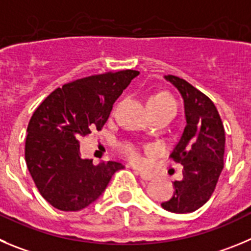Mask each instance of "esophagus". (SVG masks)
<instances>
[{
	"mask_svg": "<svg viewBox=\"0 0 251 251\" xmlns=\"http://www.w3.org/2000/svg\"><path fill=\"white\" fill-rule=\"evenodd\" d=\"M135 173L139 176L140 178L144 179V181H151V179L153 178V176L152 175H150V173H146V172H141V171H135Z\"/></svg>",
	"mask_w": 251,
	"mask_h": 251,
	"instance_id": "obj_1",
	"label": "esophagus"
}]
</instances>
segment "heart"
<instances>
[{
	"label": "heart",
	"mask_w": 251,
	"mask_h": 251,
	"mask_svg": "<svg viewBox=\"0 0 251 251\" xmlns=\"http://www.w3.org/2000/svg\"><path fill=\"white\" fill-rule=\"evenodd\" d=\"M149 106H172L177 109L176 106V101L172 99V98L166 93H157L152 95L149 99ZM124 154L126 156L128 161L131 163L136 166L144 165L145 158L142 156L141 151H140L137 147L135 146H127L124 149Z\"/></svg>",
	"instance_id": "heart-1"
}]
</instances>
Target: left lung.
<instances>
[{"label": "left lung", "mask_w": 251, "mask_h": 251, "mask_svg": "<svg viewBox=\"0 0 251 251\" xmlns=\"http://www.w3.org/2000/svg\"><path fill=\"white\" fill-rule=\"evenodd\" d=\"M183 98L186 127L171 157L183 166V178L173 182V196L161 203L172 213H191L207 203L224 167L226 132L212 100L184 79L166 75Z\"/></svg>", "instance_id": "obj_1"}]
</instances>
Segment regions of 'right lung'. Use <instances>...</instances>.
I'll return each mask as SVG.
<instances>
[{
  "label": "right lung",
  "mask_w": 251,
  "mask_h": 251,
  "mask_svg": "<svg viewBox=\"0 0 251 251\" xmlns=\"http://www.w3.org/2000/svg\"><path fill=\"white\" fill-rule=\"evenodd\" d=\"M137 70L109 72L64 84L33 112L27 127V168L44 200L64 212H76L99 198L112 175L124 166L115 161L94 165L83 160L79 140L100 131L112 105Z\"/></svg>",
  "instance_id": "right-lung-1"
}]
</instances>
